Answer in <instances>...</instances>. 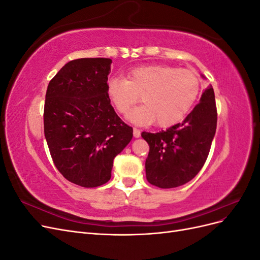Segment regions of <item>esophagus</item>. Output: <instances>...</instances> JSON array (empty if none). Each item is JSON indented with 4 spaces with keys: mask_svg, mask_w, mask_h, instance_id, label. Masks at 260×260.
I'll list each match as a JSON object with an SVG mask.
<instances>
[{
    "mask_svg": "<svg viewBox=\"0 0 260 260\" xmlns=\"http://www.w3.org/2000/svg\"><path fill=\"white\" fill-rule=\"evenodd\" d=\"M133 136H135V138H140L141 131L138 128H133Z\"/></svg>",
    "mask_w": 260,
    "mask_h": 260,
    "instance_id": "1",
    "label": "esophagus"
}]
</instances>
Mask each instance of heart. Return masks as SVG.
<instances>
[{
  "mask_svg": "<svg viewBox=\"0 0 260 260\" xmlns=\"http://www.w3.org/2000/svg\"><path fill=\"white\" fill-rule=\"evenodd\" d=\"M202 89L200 77L187 69L151 65L132 69L128 78L113 76L106 92L116 111L127 114L142 96L143 105L129 114L137 124L168 128L180 122L191 111Z\"/></svg>",
  "mask_w": 260,
  "mask_h": 260,
  "instance_id": "1",
  "label": "heart"
}]
</instances>
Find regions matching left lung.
<instances>
[{
    "mask_svg": "<svg viewBox=\"0 0 260 260\" xmlns=\"http://www.w3.org/2000/svg\"><path fill=\"white\" fill-rule=\"evenodd\" d=\"M217 128L214 89L209 86L185 119L166 131L142 132L149 145L145 161L146 179L160 188L183 185L205 164Z\"/></svg>",
    "mask_w": 260,
    "mask_h": 260,
    "instance_id": "obj_1",
    "label": "left lung"
}]
</instances>
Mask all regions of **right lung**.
<instances>
[{
    "label": "right lung",
    "mask_w": 260,
    "mask_h": 260,
    "mask_svg": "<svg viewBox=\"0 0 260 260\" xmlns=\"http://www.w3.org/2000/svg\"><path fill=\"white\" fill-rule=\"evenodd\" d=\"M111 64L101 57L70 60L45 94L44 136L53 162L62 177L83 187L111 179L115 157L133 136L107 95Z\"/></svg>",
    "instance_id": "right-lung-1"
}]
</instances>
